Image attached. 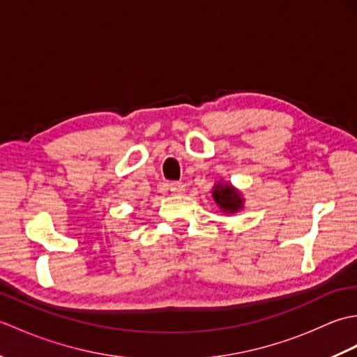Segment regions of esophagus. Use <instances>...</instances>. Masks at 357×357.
I'll return each instance as SVG.
<instances>
[{
    "label": "esophagus",
    "instance_id": "1",
    "mask_svg": "<svg viewBox=\"0 0 357 357\" xmlns=\"http://www.w3.org/2000/svg\"><path fill=\"white\" fill-rule=\"evenodd\" d=\"M167 188H169L173 195H183L185 192V185L183 183H178V181H172V183L167 184Z\"/></svg>",
    "mask_w": 357,
    "mask_h": 357
}]
</instances>
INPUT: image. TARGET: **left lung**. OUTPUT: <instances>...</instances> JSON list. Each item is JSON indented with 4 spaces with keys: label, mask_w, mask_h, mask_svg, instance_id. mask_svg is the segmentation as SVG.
Wrapping results in <instances>:
<instances>
[{
    "label": "left lung",
    "mask_w": 357,
    "mask_h": 357,
    "mask_svg": "<svg viewBox=\"0 0 357 357\" xmlns=\"http://www.w3.org/2000/svg\"><path fill=\"white\" fill-rule=\"evenodd\" d=\"M213 199L224 213H236V211L244 207L242 206L244 199H242L241 192L230 184L218 183L213 187Z\"/></svg>",
    "instance_id": "obj_1"
}]
</instances>
